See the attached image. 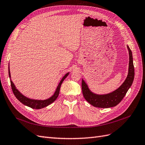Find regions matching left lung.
I'll return each mask as SVG.
<instances>
[{
	"instance_id": "left-lung-1",
	"label": "left lung",
	"mask_w": 145,
	"mask_h": 145,
	"mask_svg": "<svg viewBox=\"0 0 145 145\" xmlns=\"http://www.w3.org/2000/svg\"><path fill=\"white\" fill-rule=\"evenodd\" d=\"M129 51V62L127 78L118 89L106 95H99L92 93L88 88L84 81H82V91L85 99L88 103L98 108H110L115 106L123 99L126 93L131 86L134 78V67L132 52L127 46Z\"/></svg>"
}]
</instances>
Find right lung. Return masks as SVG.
I'll return each mask as SVG.
<instances>
[{
    "label": "right lung",
    "instance_id": "1",
    "mask_svg": "<svg viewBox=\"0 0 145 145\" xmlns=\"http://www.w3.org/2000/svg\"><path fill=\"white\" fill-rule=\"evenodd\" d=\"M8 71H9V76H10V79H11V74H10V67L8 68ZM69 75V73H67V74H65L64 76V77L62 78L60 82L59 83V84L57 88V90H56L54 95L51 96L50 98L46 100H34V99H29L26 97H25V96H23L22 93H20V91H18L17 89H16V88L14 84V83L12 82V81L10 79V82H11V88L12 90L13 91L14 95H15V96L16 97L17 99L20 102L23 104H24L27 106L31 107L32 108L34 109H41L43 108L44 107H46L48 106L49 105H50V104H52V102H54L57 98L58 97V95H59V90H60V87L61 86V84L63 82V81Z\"/></svg>",
    "mask_w": 145,
    "mask_h": 145
}]
</instances>
